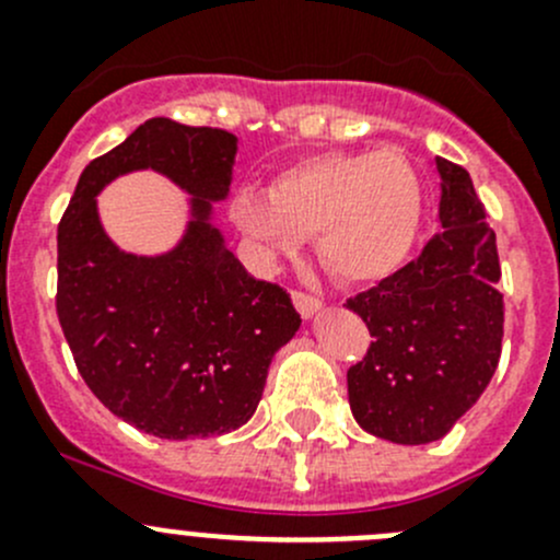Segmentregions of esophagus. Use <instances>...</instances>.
I'll return each mask as SVG.
<instances>
[{
  "label": "esophagus",
  "mask_w": 560,
  "mask_h": 560,
  "mask_svg": "<svg viewBox=\"0 0 560 560\" xmlns=\"http://www.w3.org/2000/svg\"><path fill=\"white\" fill-rule=\"evenodd\" d=\"M292 303H295V308H298V312H301L303 316H306V319H312V316L322 308L319 298L308 295V292H301V290L292 292Z\"/></svg>",
  "instance_id": "34e87169"
}]
</instances>
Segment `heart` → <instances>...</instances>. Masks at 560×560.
Segmentation results:
<instances>
[{
	"label": "heart",
	"instance_id": "1",
	"mask_svg": "<svg viewBox=\"0 0 560 560\" xmlns=\"http://www.w3.org/2000/svg\"><path fill=\"white\" fill-rule=\"evenodd\" d=\"M235 222L270 262L298 254L314 235L316 262L332 279L380 284L415 254L425 184L395 149L325 151L284 167L268 197H238Z\"/></svg>",
	"mask_w": 560,
	"mask_h": 560
}]
</instances>
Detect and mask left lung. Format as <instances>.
<instances>
[{
	"instance_id": "8db88e82",
	"label": "left lung",
	"mask_w": 560,
	"mask_h": 560,
	"mask_svg": "<svg viewBox=\"0 0 560 560\" xmlns=\"http://www.w3.org/2000/svg\"><path fill=\"white\" fill-rule=\"evenodd\" d=\"M439 222L420 257L349 298L371 347L347 371L349 406L363 431L395 444H428L477 404L504 338L495 233L471 175L436 156Z\"/></svg>"
}]
</instances>
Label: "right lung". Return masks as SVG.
Listing matches in <instances>:
<instances>
[{
	"label": "right lung",
	"instance_id": "add662e5",
	"mask_svg": "<svg viewBox=\"0 0 560 560\" xmlns=\"http://www.w3.org/2000/svg\"><path fill=\"white\" fill-rule=\"evenodd\" d=\"M238 138L149 118L81 173L59 222L56 314L89 389L138 431L222 436L262 398L273 354L301 327L279 284L246 273L211 224L233 180ZM156 170L192 195L173 253L138 258L104 235L96 195L116 174Z\"/></svg>",
	"mask_w": 560,
	"mask_h": 560
}]
</instances>
